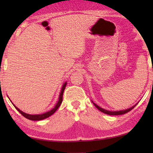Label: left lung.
<instances>
[{
	"label": "left lung",
	"instance_id": "obj_1",
	"mask_svg": "<svg viewBox=\"0 0 153 153\" xmlns=\"http://www.w3.org/2000/svg\"><path fill=\"white\" fill-rule=\"evenodd\" d=\"M93 104L94 105V106L96 107H97L98 110L101 111V112L104 113L105 114H107V115H123V114H125L128 113L129 111H130L131 109H133V108L136 107V105H135L133 107H131V108H128V109H126V110H123V111H107V110H105V109H103L101 107H100L99 106H98L97 105H96L94 102H93Z\"/></svg>",
	"mask_w": 153,
	"mask_h": 153
}]
</instances>
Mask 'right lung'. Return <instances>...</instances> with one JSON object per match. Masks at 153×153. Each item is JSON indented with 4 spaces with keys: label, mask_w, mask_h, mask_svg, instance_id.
I'll return each instance as SVG.
<instances>
[{
    "label": "right lung",
    "mask_w": 153,
    "mask_h": 153,
    "mask_svg": "<svg viewBox=\"0 0 153 153\" xmlns=\"http://www.w3.org/2000/svg\"><path fill=\"white\" fill-rule=\"evenodd\" d=\"M66 85H67V82L63 84V87H62V89H61V91L60 93V95H59V101L58 102L56 103V105H55V107H54L53 109L51 110L50 111H48V112H46L45 113H43V114H40V115H29V114H27V113H25L24 112H22V111L19 110V108H18L17 107H15L14 105L15 108H16V109L19 111V112L22 114V115L25 117V118L28 119V120H32V121H39V120H44V119H46L48 117H50L51 115H53V114L55 112V111L58 109V108L60 107L61 104L62 103V101H63V92H64V90L65 88L66 87Z\"/></svg>",
    "instance_id": "right-lung-1"
}]
</instances>
